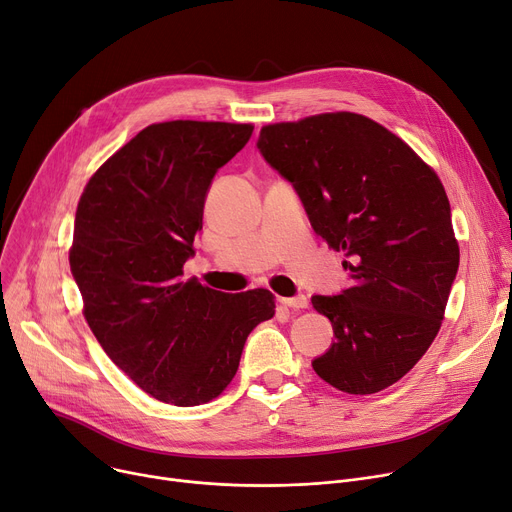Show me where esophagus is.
Returning <instances> with one entry per match:
<instances>
[{
    "mask_svg": "<svg viewBox=\"0 0 512 512\" xmlns=\"http://www.w3.org/2000/svg\"><path fill=\"white\" fill-rule=\"evenodd\" d=\"M280 303L290 309H307L309 307V301H307V297H303V294H299V297H280Z\"/></svg>",
    "mask_w": 512,
    "mask_h": 512,
    "instance_id": "obj_1",
    "label": "esophagus"
}]
</instances>
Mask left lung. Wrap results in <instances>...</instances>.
I'll return each mask as SVG.
<instances>
[{
  "label": "left lung",
  "instance_id": "obj_1",
  "mask_svg": "<svg viewBox=\"0 0 512 512\" xmlns=\"http://www.w3.org/2000/svg\"><path fill=\"white\" fill-rule=\"evenodd\" d=\"M257 147L297 188L313 230L348 257L353 286L311 299L336 338L315 373L348 394L392 386L432 346L459 270L438 174L394 132L353 112L267 124Z\"/></svg>",
  "mask_w": 512,
  "mask_h": 512
}]
</instances>
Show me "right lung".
<instances>
[{
	"label": "right lung",
	"instance_id": "right-lung-1",
	"mask_svg": "<svg viewBox=\"0 0 512 512\" xmlns=\"http://www.w3.org/2000/svg\"><path fill=\"white\" fill-rule=\"evenodd\" d=\"M251 134L253 124H151L89 178L76 207L70 270L87 324L107 357L168 405L218 398L247 336L276 313L265 288L182 282L209 184Z\"/></svg>",
	"mask_w": 512,
	"mask_h": 512
}]
</instances>
